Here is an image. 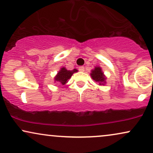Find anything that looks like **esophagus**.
<instances>
[{
    "label": "esophagus",
    "instance_id": "34e87169",
    "mask_svg": "<svg viewBox=\"0 0 153 153\" xmlns=\"http://www.w3.org/2000/svg\"><path fill=\"white\" fill-rule=\"evenodd\" d=\"M79 70L80 71H84V67H83V66H82V67H79Z\"/></svg>",
    "mask_w": 153,
    "mask_h": 153
}]
</instances>
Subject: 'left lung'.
Here are the masks:
<instances>
[{"label":"left lung","instance_id":"left-lung-1","mask_svg":"<svg viewBox=\"0 0 153 153\" xmlns=\"http://www.w3.org/2000/svg\"><path fill=\"white\" fill-rule=\"evenodd\" d=\"M91 76L95 82L99 83V85H104L105 84L106 78L103 74L102 69L100 67H96L93 70H91Z\"/></svg>","mask_w":153,"mask_h":153}]
</instances>
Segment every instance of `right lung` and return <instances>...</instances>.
Listing matches in <instances>:
<instances>
[{
    "mask_svg": "<svg viewBox=\"0 0 153 153\" xmlns=\"http://www.w3.org/2000/svg\"><path fill=\"white\" fill-rule=\"evenodd\" d=\"M77 69H74L73 70H67L65 67H62L58 71L57 74L54 77V82L59 83L62 85H65L68 82V80L71 78L74 73L77 72Z\"/></svg>",
    "mask_w": 153,
    "mask_h": 153,
    "instance_id": "add662e5",
    "label": "right lung"
}]
</instances>
